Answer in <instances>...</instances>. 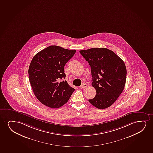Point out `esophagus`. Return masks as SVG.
<instances>
[{
	"label": "esophagus",
	"mask_w": 153,
	"mask_h": 153,
	"mask_svg": "<svg viewBox=\"0 0 153 153\" xmlns=\"http://www.w3.org/2000/svg\"><path fill=\"white\" fill-rule=\"evenodd\" d=\"M87 87V84H85V83H83V84L80 86V87L82 88Z\"/></svg>",
	"instance_id": "34e87169"
}]
</instances>
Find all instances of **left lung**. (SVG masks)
Instances as JSON below:
<instances>
[{
  "label": "left lung",
  "mask_w": 153,
  "mask_h": 153,
  "mask_svg": "<svg viewBox=\"0 0 153 153\" xmlns=\"http://www.w3.org/2000/svg\"><path fill=\"white\" fill-rule=\"evenodd\" d=\"M79 52L91 67V85L97 93L89 102L99 109L109 107L124 89L127 76L125 63L107 48H91Z\"/></svg>",
  "instance_id": "1"
}]
</instances>
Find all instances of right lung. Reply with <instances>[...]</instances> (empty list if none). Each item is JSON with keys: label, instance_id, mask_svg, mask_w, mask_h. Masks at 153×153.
Here are the masks:
<instances>
[{"label": "right lung", "instance_id": "add662e5", "mask_svg": "<svg viewBox=\"0 0 153 153\" xmlns=\"http://www.w3.org/2000/svg\"><path fill=\"white\" fill-rule=\"evenodd\" d=\"M76 52L57 46H49L34 56L28 75L34 94L42 104L59 108L68 102L75 89L66 81L64 67Z\"/></svg>", "mask_w": 153, "mask_h": 153}]
</instances>
